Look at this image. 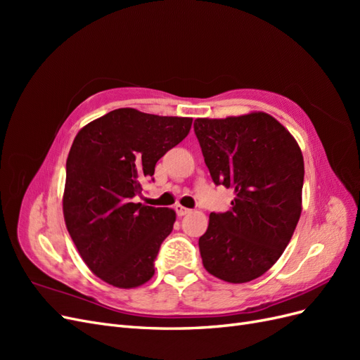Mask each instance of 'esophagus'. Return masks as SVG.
I'll use <instances>...</instances> for the list:
<instances>
[{
    "mask_svg": "<svg viewBox=\"0 0 360 360\" xmlns=\"http://www.w3.org/2000/svg\"><path fill=\"white\" fill-rule=\"evenodd\" d=\"M174 210H176V213H177V216H184V214H188L191 210L189 209H186V207H183V205H180V204H177L176 207H174Z\"/></svg>",
    "mask_w": 360,
    "mask_h": 360,
    "instance_id": "1",
    "label": "esophagus"
}]
</instances>
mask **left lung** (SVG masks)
<instances>
[{
    "label": "left lung",
    "instance_id": "8db88e82",
    "mask_svg": "<svg viewBox=\"0 0 360 360\" xmlns=\"http://www.w3.org/2000/svg\"><path fill=\"white\" fill-rule=\"evenodd\" d=\"M193 129L214 184L236 195L231 210L210 213L198 242L202 264L230 284L257 279L279 259L299 222L302 150L276 118L259 111L197 118Z\"/></svg>",
    "mask_w": 360,
    "mask_h": 360
}]
</instances>
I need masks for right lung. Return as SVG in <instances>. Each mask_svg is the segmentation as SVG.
I'll list each match as a JSON object with an SVG mask.
<instances>
[{"mask_svg":"<svg viewBox=\"0 0 360 360\" xmlns=\"http://www.w3.org/2000/svg\"><path fill=\"white\" fill-rule=\"evenodd\" d=\"M189 117H162L120 108L75 136L66 162L63 213L84 263L117 288H135L155 275L162 242L176 212L134 202L156 162L188 136Z\"/></svg>","mask_w":360,"mask_h":360,"instance_id":"1","label":"right lung"}]
</instances>
